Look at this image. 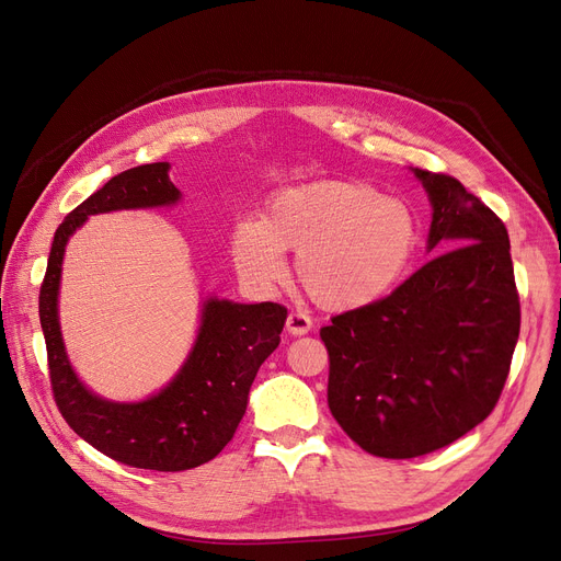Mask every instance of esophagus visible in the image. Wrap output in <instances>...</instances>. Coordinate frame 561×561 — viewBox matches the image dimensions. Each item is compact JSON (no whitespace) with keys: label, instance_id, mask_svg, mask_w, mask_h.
I'll list each match as a JSON object with an SVG mask.
<instances>
[{"label":"esophagus","instance_id":"34e87169","mask_svg":"<svg viewBox=\"0 0 561 561\" xmlns=\"http://www.w3.org/2000/svg\"><path fill=\"white\" fill-rule=\"evenodd\" d=\"M286 330H288V334H294V336L307 334L311 330L309 313H305V311H290L288 319H286Z\"/></svg>","mask_w":561,"mask_h":561}]
</instances>
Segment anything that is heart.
<instances>
[{
  "instance_id": "1",
  "label": "heart",
  "mask_w": 561,
  "mask_h": 561,
  "mask_svg": "<svg viewBox=\"0 0 561 561\" xmlns=\"http://www.w3.org/2000/svg\"><path fill=\"white\" fill-rule=\"evenodd\" d=\"M417 245L412 210L380 192L344 181L284 190L259 222L233 233L240 275L273 286L284 279V252L298 250V277L328 309H355L382 298L403 275Z\"/></svg>"
}]
</instances>
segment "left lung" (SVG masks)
<instances>
[{
    "mask_svg": "<svg viewBox=\"0 0 561 561\" xmlns=\"http://www.w3.org/2000/svg\"><path fill=\"white\" fill-rule=\"evenodd\" d=\"M415 176L433 204L428 250L440 254L321 328L332 417L380 458L443 449L489 417L520 332L504 222L454 176Z\"/></svg>",
    "mask_w": 561,
    "mask_h": 561,
    "instance_id": "8db88e82",
    "label": "left lung"
}]
</instances>
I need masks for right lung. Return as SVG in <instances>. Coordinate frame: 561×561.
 Here are the masks:
<instances>
[{"label": "right lung", "mask_w": 561, "mask_h": 561, "mask_svg": "<svg viewBox=\"0 0 561 561\" xmlns=\"http://www.w3.org/2000/svg\"><path fill=\"white\" fill-rule=\"evenodd\" d=\"M167 162L139 164L110 179L59 225L38 294L53 397L61 417L101 454L130 468L183 472L220 454L248 408L250 387L265 357L279 346L286 307L208 300L202 330L181 374L141 403H110L93 397L72 374L57 319L64 248L89 215L118 208L164 206L181 192Z\"/></svg>", "instance_id": "obj_1"}]
</instances>
